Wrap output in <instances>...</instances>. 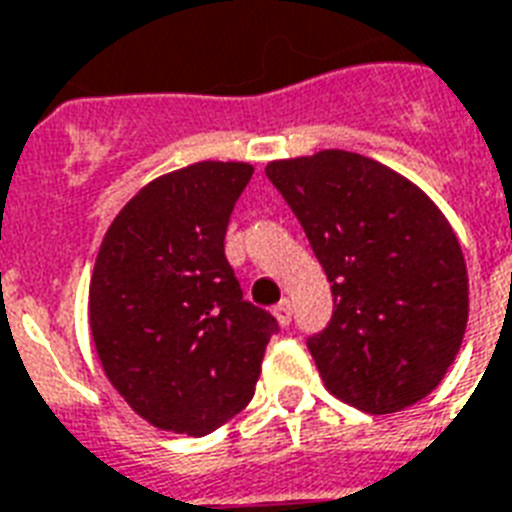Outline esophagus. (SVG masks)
I'll return each instance as SVG.
<instances>
[{
	"instance_id": "esophagus-1",
	"label": "esophagus",
	"mask_w": 512,
	"mask_h": 512,
	"mask_svg": "<svg viewBox=\"0 0 512 512\" xmlns=\"http://www.w3.org/2000/svg\"><path fill=\"white\" fill-rule=\"evenodd\" d=\"M273 317H276V322L282 327H287L292 322V306L290 300H282L279 306H273Z\"/></svg>"
}]
</instances>
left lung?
<instances>
[{
  "instance_id": "left-lung-1",
  "label": "left lung",
  "mask_w": 512,
  "mask_h": 512,
  "mask_svg": "<svg viewBox=\"0 0 512 512\" xmlns=\"http://www.w3.org/2000/svg\"><path fill=\"white\" fill-rule=\"evenodd\" d=\"M265 174L306 230L333 290L308 338L319 376L365 413H397L443 381L467 327V265L421 187L346 150L271 161Z\"/></svg>"
}]
</instances>
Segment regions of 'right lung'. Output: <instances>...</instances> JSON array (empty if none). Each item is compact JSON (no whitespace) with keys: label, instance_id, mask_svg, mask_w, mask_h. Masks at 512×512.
<instances>
[{"label":"right lung","instance_id":"obj_1","mask_svg":"<svg viewBox=\"0 0 512 512\" xmlns=\"http://www.w3.org/2000/svg\"><path fill=\"white\" fill-rule=\"evenodd\" d=\"M252 166L152 179L104 233L88 319L109 384L152 427L204 438L249 405L276 319L241 295L225 230Z\"/></svg>","mask_w":512,"mask_h":512}]
</instances>
